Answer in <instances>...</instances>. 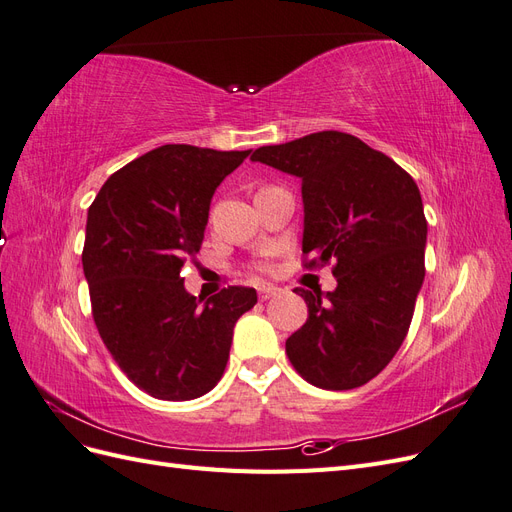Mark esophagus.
<instances>
[{
  "mask_svg": "<svg viewBox=\"0 0 512 512\" xmlns=\"http://www.w3.org/2000/svg\"><path fill=\"white\" fill-rule=\"evenodd\" d=\"M277 294H280V288H277V286H271V284H267V286H260V288H258V297H260V301H267V299H271V297H277Z\"/></svg>",
  "mask_w": 512,
  "mask_h": 512,
  "instance_id": "esophagus-1",
  "label": "esophagus"
}]
</instances>
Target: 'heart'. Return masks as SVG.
<instances>
[{
    "label": "heart",
    "instance_id": "b5f03b06",
    "mask_svg": "<svg viewBox=\"0 0 512 512\" xmlns=\"http://www.w3.org/2000/svg\"><path fill=\"white\" fill-rule=\"evenodd\" d=\"M258 269H267V267L265 265H258Z\"/></svg>",
    "mask_w": 512,
    "mask_h": 512
}]
</instances>
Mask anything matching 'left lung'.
<instances>
[{
    "label": "left lung",
    "instance_id": "obj_1",
    "mask_svg": "<svg viewBox=\"0 0 512 512\" xmlns=\"http://www.w3.org/2000/svg\"><path fill=\"white\" fill-rule=\"evenodd\" d=\"M252 160L301 179L303 267L335 262L324 299L294 290L307 320L286 339L288 359L318 389L363 386L404 344L425 280L421 192L389 156L337 130L258 147Z\"/></svg>",
    "mask_w": 512,
    "mask_h": 512
}]
</instances>
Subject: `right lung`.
<instances>
[{
  "label": "right lung",
  "instance_id": "right-lung-1",
  "mask_svg": "<svg viewBox=\"0 0 512 512\" xmlns=\"http://www.w3.org/2000/svg\"><path fill=\"white\" fill-rule=\"evenodd\" d=\"M250 151L162 145L106 179L87 213L83 271L104 346L138 389L188 401L220 382L256 290L200 303L181 269L205 239L213 192Z\"/></svg>",
  "mask_w": 512,
  "mask_h": 512
}]
</instances>
